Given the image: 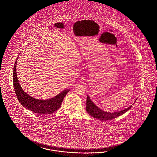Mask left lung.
<instances>
[{
  "instance_id": "1",
  "label": "left lung",
  "mask_w": 157,
  "mask_h": 157,
  "mask_svg": "<svg viewBox=\"0 0 157 157\" xmlns=\"http://www.w3.org/2000/svg\"><path fill=\"white\" fill-rule=\"evenodd\" d=\"M136 100L135 101V102L132 104L130 105L127 108H125L124 109L120 110L118 112H109L104 111L99 108L91 101L90 97L87 95V100H86V111L91 116H92L95 119H100L101 120H105V121L110 120L114 119L116 117H117L120 116L125 113V112H127L128 110L132 108V105L135 103Z\"/></svg>"
}]
</instances>
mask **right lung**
I'll return each mask as SVG.
<instances>
[{"mask_svg": "<svg viewBox=\"0 0 157 157\" xmlns=\"http://www.w3.org/2000/svg\"><path fill=\"white\" fill-rule=\"evenodd\" d=\"M17 58L13 68V85L17 97L21 104L27 109L39 114H52L60 107L62 101L70 89L62 91L57 95L47 100H39L33 98L24 91L19 84L17 75Z\"/></svg>", "mask_w": 157, "mask_h": 157, "instance_id": "obj_1", "label": "right lung"}]
</instances>
